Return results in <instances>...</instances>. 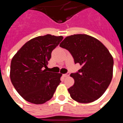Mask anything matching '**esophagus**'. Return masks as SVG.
<instances>
[{"instance_id":"esophagus-1","label":"esophagus","mask_w":123,"mask_h":123,"mask_svg":"<svg viewBox=\"0 0 123 123\" xmlns=\"http://www.w3.org/2000/svg\"><path fill=\"white\" fill-rule=\"evenodd\" d=\"M69 75H70V74H69V73H67V74H64V75H63V77H68V76H69Z\"/></svg>"}]
</instances>
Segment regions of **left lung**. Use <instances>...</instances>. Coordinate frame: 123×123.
Returning <instances> with one entry per match:
<instances>
[{
	"label": "left lung",
	"instance_id": "obj_1",
	"mask_svg": "<svg viewBox=\"0 0 123 123\" xmlns=\"http://www.w3.org/2000/svg\"><path fill=\"white\" fill-rule=\"evenodd\" d=\"M68 49L75 63L81 68L70 76L74 85L68 89L72 99L88 103L101 97L110 84L113 71V58L107 48L96 38L86 34L66 37L60 44Z\"/></svg>",
	"mask_w": 123,
	"mask_h": 123
}]
</instances>
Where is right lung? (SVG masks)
<instances>
[{"label":"right lung","instance_id":"obj_1","mask_svg":"<svg viewBox=\"0 0 123 123\" xmlns=\"http://www.w3.org/2000/svg\"><path fill=\"white\" fill-rule=\"evenodd\" d=\"M63 36L50 34L38 36L24 44L12 57L11 82L20 95L34 104H43L52 99L61 82L62 74L46 69L52 52Z\"/></svg>","mask_w":123,"mask_h":123}]
</instances>
